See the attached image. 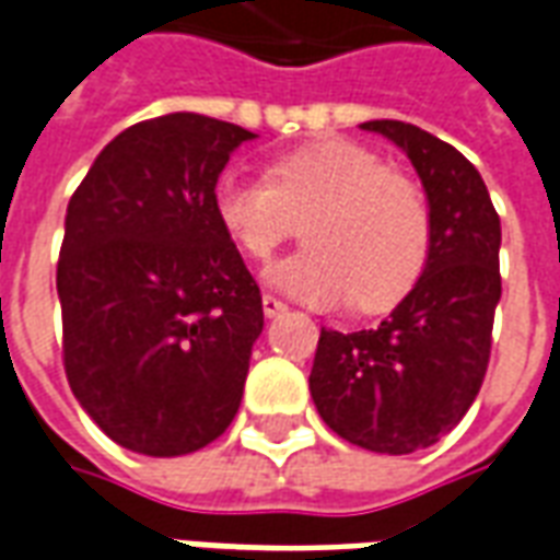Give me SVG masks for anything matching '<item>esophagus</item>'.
<instances>
[{"mask_svg":"<svg viewBox=\"0 0 560 560\" xmlns=\"http://www.w3.org/2000/svg\"><path fill=\"white\" fill-rule=\"evenodd\" d=\"M261 311H265V316H277V313L287 311V304L277 295H261Z\"/></svg>","mask_w":560,"mask_h":560,"instance_id":"obj_1","label":"esophagus"}]
</instances>
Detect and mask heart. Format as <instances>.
Wrapping results in <instances>:
<instances>
[{
  "instance_id": "heart-1",
  "label": "heart",
  "mask_w": 560,
  "mask_h": 560,
  "mask_svg": "<svg viewBox=\"0 0 560 560\" xmlns=\"http://www.w3.org/2000/svg\"><path fill=\"white\" fill-rule=\"evenodd\" d=\"M213 213L253 261L271 259L304 223L307 249L273 265L268 280L319 307L355 299L362 313L386 311L413 289L431 249L419 184L340 138L277 156L268 177L229 168L213 186Z\"/></svg>"
}]
</instances>
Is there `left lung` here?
Instances as JSON below:
<instances>
[{
  "label": "left lung",
  "instance_id": "left-lung-1",
  "mask_svg": "<svg viewBox=\"0 0 560 560\" xmlns=\"http://www.w3.org/2000/svg\"><path fill=\"white\" fill-rule=\"evenodd\" d=\"M410 156L431 208V249L410 295L364 331H325L311 395L355 446L407 455L438 443L477 400L501 301V217L479 172L413 122L371 120Z\"/></svg>",
  "mask_w": 560,
  "mask_h": 560
}]
</instances>
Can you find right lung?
<instances>
[{"mask_svg": "<svg viewBox=\"0 0 560 560\" xmlns=\"http://www.w3.org/2000/svg\"><path fill=\"white\" fill-rule=\"evenodd\" d=\"M256 138L205 114L129 126L74 189L57 261L66 376L105 434L174 458L232 425L261 295L213 213V186Z\"/></svg>", "mask_w": 560, "mask_h": 560, "instance_id": "right-lung-1", "label": "right lung"}]
</instances>
